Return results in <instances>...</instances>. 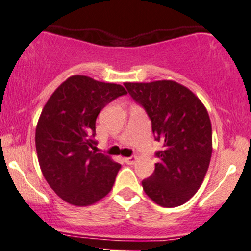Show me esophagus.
Listing matches in <instances>:
<instances>
[{
  "mask_svg": "<svg viewBox=\"0 0 251 251\" xmlns=\"http://www.w3.org/2000/svg\"><path fill=\"white\" fill-rule=\"evenodd\" d=\"M137 157L136 156H130V157H125V162L127 163V165H133L134 162H136Z\"/></svg>",
  "mask_w": 251,
  "mask_h": 251,
  "instance_id": "obj_1",
  "label": "esophagus"
}]
</instances>
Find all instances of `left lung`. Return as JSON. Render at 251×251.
<instances>
[{"instance_id":"left-lung-1","label":"left lung","mask_w":251,"mask_h":251,"mask_svg":"<svg viewBox=\"0 0 251 251\" xmlns=\"http://www.w3.org/2000/svg\"><path fill=\"white\" fill-rule=\"evenodd\" d=\"M131 97L146 109L155 139L163 144L144 192L161 207L188 202L202 185L213 151L212 124L204 104L174 80L125 83Z\"/></svg>"}]
</instances>
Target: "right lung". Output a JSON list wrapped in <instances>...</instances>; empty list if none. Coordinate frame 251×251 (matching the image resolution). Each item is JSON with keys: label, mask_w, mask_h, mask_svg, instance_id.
<instances>
[{"label": "right lung", "mask_w": 251, "mask_h": 251, "mask_svg": "<svg viewBox=\"0 0 251 251\" xmlns=\"http://www.w3.org/2000/svg\"><path fill=\"white\" fill-rule=\"evenodd\" d=\"M127 94L119 84L72 75L52 92L36 127L39 167L50 188L70 204L85 207L109 194L121 166L96 152V118Z\"/></svg>", "instance_id": "1"}]
</instances>
